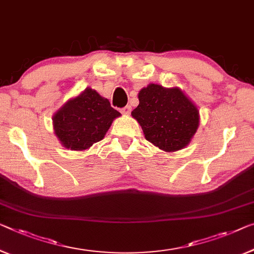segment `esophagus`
<instances>
[{
  "label": "esophagus",
  "mask_w": 254,
  "mask_h": 254,
  "mask_svg": "<svg viewBox=\"0 0 254 254\" xmlns=\"http://www.w3.org/2000/svg\"><path fill=\"white\" fill-rule=\"evenodd\" d=\"M121 113H122L123 115H128L131 113V106H126V107H123L121 109Z\"/></svg>",
  "instance_id": "obj_1"
}]
</instances>
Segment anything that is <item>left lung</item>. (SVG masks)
<instances>
[{
  "instance_id": "obj_1",
  "label": "left lung",
  "mask_w": 254,
  "mask_h": 254,
  "mask_svg": "<svg viewBox=\"0 0 254 254\" xmlns=\"http://www.w3.org/2000/svg\"><path fill=\"white\" fill-rule=\"evenodd\" d=\"M139 105L131 113L146 140L164 151H177L191 141L199 126V112L178 86L150 83L139 91Z\"/></svg>"
}]
</instances>
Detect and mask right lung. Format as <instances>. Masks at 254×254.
<instances>
[{
    "instance_id": "add662e5",
    "label": "right lung",
    "mask_w": 254,
    "mask_h": 254,
    "mask_svg": "<svg viewBox=\"0 0 254 254\" xmlns=\"http://www.w3.org/2000/svg\"><path fill=\"white\" fill-rule=\"evenodd\" d=\"M120 116L121 113L112 107L108 99L86 88L55 113L52 124L63 147L83 151L103 140L113 121Z\"/></svg>"
}]
</instances>
